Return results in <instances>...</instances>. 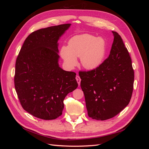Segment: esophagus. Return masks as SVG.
I'll return each mask as SVG.
<instances>
[{"label":"esophagus","instance_id":"1","mask_svg":"<svg viewBox=\"0 0 149 149\" xmlns=\"http://www.w3.org/2000/svg\"><path fill=\"white\" fill-rule=\"evenodd\" d=\"M76 81H77V82H78V84H79V86L80 85V83H81V78H80V77L79 76H76Z\"/></svg>","mask_w":149,"mask_h":149}]
</instances>
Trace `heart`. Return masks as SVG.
Segmentation results:
<instances>
[{
    "label": "heart",
    "mask_w": 149,
    "mask_h": 149,
    "mask_svg": "<svg viewBox=\"0 0 149 149\" xmlns=\"http://www.w3.org/2000/svg\"><path fill=\"white\" fill-rule=\"evenodd\" d=\"M106 53V43L101 38L89 34L76 35L68 42V47L63 46L60 54L66 65L70 68L77 63L80 57L84 68L93 70L100 66Z\"/></svg>",
    "instance_id": "1"
}]
</instances>
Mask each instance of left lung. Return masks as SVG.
I'll return each instance as SVG.
<instances>
[{
    "instance_id": "8db88e82",
    "label": "left lung",
    "mask_w": 149,
    "mask_h": 149,
    "mask_svg": "<svg viewBox=\"0 0 149 149\" xmlns=\"http://www.w3.org/2000/svg\"><path fill=\"white\" fill-rule=\"evenodd\" d=\"M112 32L114 41L107 59L95 69L79 72L88 116L96 120L118 114L129 104L133 91L131 58L120 36Z\"/></svg>"
}]
</instances>
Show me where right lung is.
I'll return each instance as SVG.
<instances>
[{"instance_id":"add662e5","label":"right lung","mask_w":149,"mask_h":149,"mask_svg":"<svg viewBox=\"0 0 149 149\" xmlns=\"http://www.w3.org/2000/svg\"><path fill=\"white\" fill-rule=\"evenodd\" d=\"M71 24L35 31L25 40L15 63V88L24 109L36 118L55 119L63 101L78 87L76 73L59 66L58 41Z\"/></svg>"}]
</instances>
